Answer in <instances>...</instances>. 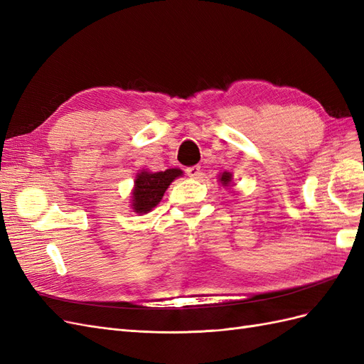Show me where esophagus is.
I'll use <instances>...</instances> for the list:
<instances>
[{"instance_id":"obj_1","label":"esophagus","mask_w":364,"mask_h":364,"mask_svg":"<svg viewBox=\"0 0 364 364\" xmlns=\"http://www.w3.org/2000/svg\"><path fill=\"white\" fill-rule=\"evenodd\" d=\"M186 174L190 176L193 179H199L202 176V170H200V165H193V167L186 168Z\"/></svg>"}]
</instances>
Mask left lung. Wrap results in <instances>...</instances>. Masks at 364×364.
Returning <instances> with one entry per match:
<instances>
[{
  "label": "left lung",
  "instance_id": "obj_1",
  "mask_svg": "<svg viewBox=\"0 0 364 364\" xmlns=\"http://www.w3.org/2000/svg\"><path fill=\"white\" fill-rule=\"evenodd\" d=\"M220 181H222V183H223L225 186H228V183L230 182V174H229V173H223L222 178H220Z\"/></svg>",
  "mask_w": 364,
  "mask_h": 364
}]
</instances>
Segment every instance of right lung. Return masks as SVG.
I'll return each mask as SVG.
<instances>
[{
  "label": "right lung",
  "instance_id": "obj_1",
  "mask_svg": "<svg viewBox=\"0 0 364 364\" xmlns=\"http://www.w3.org/2000/svg\"><path fill=\"white\" fill-rule=\"evenodd\" d=\"M182 174L178 168H170L159 173H149L141 171L136 176L135 181V190L134 196H132V206H134L135 213L146 214L155 208L168 188L170 183L179 178Z\"/></svg>",
  "mask_w": 364,
  "mask_h": 364
}]
</instances>
